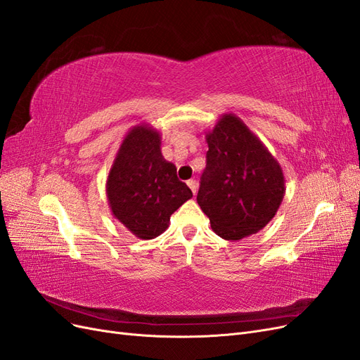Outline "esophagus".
<instances>
[{
  "instance_id": "1",
  "label": "esophagus",
  "mask_w": 360,
  "mask_h": 360,
  "mask_svg": "<svg viewBox=\"0 0 360 360\" xmlns=\"http://www.w3.org/2000/svg\"><path fill=\"white\" fill-rule=\"evenodd\" d=\"M188 186H189V189L192 191L193 195H197V191H198V183L197 181H195V180H188Z\"/></svg>"
}]
</instances>
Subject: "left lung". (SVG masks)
Here are the masks:
<instances>
[{
  "label": "left lung",
  "instance_id": "1",
  "mask_svg": "<svg viewBox=\"0 0 360 360\" xmlns=\"http://www.w3.org/2000/svg\"><path fill=\"white\" fill-rule=\"evenodd\" d=\"M207 165L197 201L225 240L255 234L274 219L285 193L279 162L234 114L205 134Z\"/></svg>",
  "mask_w": 360,
  "mask_h": 360
}]
</instances>
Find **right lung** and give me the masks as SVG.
I'll return each instance as SVG.
<instances>
[{
	"instance_id": "obj_1",
	"label": "right lung",
	"mask_w": 360,
	"mask_h": 360,
	"mask_svg": "<svg viewBox=\"0 0 360 360\" xmlns=\"http://www.w3.org/2000/svg\"><path fill=\"white\" fill-rule=\"evenodd\" d=\"M106 197L115 219L134 236L150 240L167 230L171 214L192 198V191L177 179L176 165L163 159L158 130L138 124L117 151Z\"/></svg>"
}]
</instances>
